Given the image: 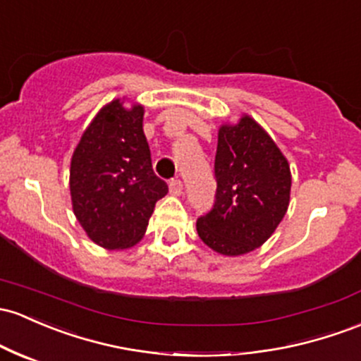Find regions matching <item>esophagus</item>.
Segmentation results:
<instances>
[{
    "label": "esophagus",
    "instance_id": "esophagus-1",
    "mask_svg": "<svg viewBox=\"0 0 361 361\" xmlns=\"http://www.w3.org/2000/svg\"><path fill=\"white\" fill-rule=\"evenodd\" d=\"M169 193L174 197H180L183 193V183L180 180H171L169 181Z\"/></svg>",
    "mask_w": 361,
    "mask_h": 361
}]
</instances>
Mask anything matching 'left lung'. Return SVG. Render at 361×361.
I'll return each mask as SVG.
<instances>
[{
  "mask_svg": "<svg viewBox=\"0 0 361 361\" xmlns=\"http://www.w3.org/2000/svg\"><path fill=\"white\" fill-rule=\"evenodd\" d=\"M216 202L197 221L200 240L226 257L250 253L272 236L290 205L291 169L250 114L217 132Z\"/></svg>",
  "mask_w": 361,
  "mask_h": 361,
  "instance_id": "8db88e82",
  "label": "left lung"
}]
</instances>
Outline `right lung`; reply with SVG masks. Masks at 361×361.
Listing matches in <instances>:
<instances>
[{
	"mask_svg": "<svg viewBox=\"0 0 361 361\" xmlns=\"http://www.w3.org/2000/svg\"><path fill=\"white\" fill-rule=\"evenodd\" d=\"M144 113L128 97L113 99L89 123L71 156L73 214L85 235L106 250L137 245L156 202L168 193V185L154 174Z\"/></svg>",
	"mask_w": 361,
	"mask_h": 361,
	"instance_id": "obj_1",
	"label": "right lung"
}]
</instances>
